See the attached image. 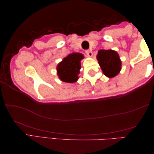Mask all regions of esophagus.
Listing matches in <instances>:
<instances>
[{
  "label": "esophagus",
  "instance_id": "obj_1",
  "mask_svg": "<svg viewBox=\"0 0 154 154\" xmlns=\"http://www.w3.org/2000/svg\"><path fill=\"white\" fill-rule=\"evenodd\" d=\"M85 53H86L87 56H88V57H91L93 56V53H92V52L90 50H85Z\"/></svg>",
  "mask_w": 154,
  "mask_h": 154
}]
</instances>
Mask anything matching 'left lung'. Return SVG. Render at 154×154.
I'll use <instances>...</instances> for the list:
<instances>
[{"instance_id": "1", "label": "left lung", "mask_w": 154, "mask_h": 154, "mask_svg": "<svg viewBox=\"0 0 154 154\" xmlns=\"http://www.w3.org/2000/svg\"><path fill=\"white\" fill-rule=\"evenodd\" d=\"M97 59L104 75L109 78L115 77L121 70L122 63L119 54L112 50H100Z\"/></svg>"}]
</instances>
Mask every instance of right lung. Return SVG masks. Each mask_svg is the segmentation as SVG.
I'll return each instance as SVG.
<instances>
[{
	"label": "right lung",
	"mask_w": 154,
	"mask_h": 154,
	"mask_svg": "<svg viewBox=\"0 0 154 154\" xmlns=\"http://www.w3.org/2000/svg\"><path fill=\"white\" fill-rule=\"evenodd\" d=\"M84 57L80 53L70 54L62 60L57 66V73L59 79L65 82L73 83L79 79L80 60Z\"/></svg>",
	"instance_id": "right-lung-1"
}]
</instances>
